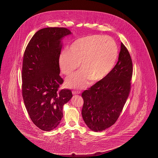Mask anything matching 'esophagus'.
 Returning <instances> with one entry per match:
<instances>
[{
    "label": "esophagus",
    "mask_w": 158,
    "mask_h": 158,
    "mask_svg": "<svg viewBox=\"0 0 158 158\" xmlns=\"http://www.w3.org/2000/svg\"><path fill=\"white\" fill-rule=\"evenodd\" d=\"M80 92L76 91H72V94H73V95H76V94H80Z\"/></svg>",
    "instance_id": "34e87169"
}]
</instances>
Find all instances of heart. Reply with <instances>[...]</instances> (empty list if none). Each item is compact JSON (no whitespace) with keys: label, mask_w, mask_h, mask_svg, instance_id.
<instances>
[{"label":"heart","mask_w":158,"mask_h":158,"mask_svg":"<svg viewBox=\"0 0 158 158\" xmlns=\"http://www.w3.org/2000/svg\"><path fill=\"white\" fill-rule=\"evenodd\" d=\"M118 56L117 44L111 37L95 34L74 40L69 50L64 49L59 59L61 72L71 75L80 66L82 69L68 78V87L82 89L89 80L95 82L106 77L114 67Z\"/></svg>","instance_id":"b5f03b06"}]
</instances>
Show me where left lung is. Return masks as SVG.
Wrapping results in <instances>:
<instances>
[{"instance_id":"1","label":"left lung","mask_w":158,"mask_h":158,"mask_svg":"<svg viewBox=\"0 0 158 158\" xmlns=\"http://www.w3.org/2000/svg\"><path fill=\"white\" fill-rule=\"evenodd\" d=\"M133 73L131 57L121 43L118 61L110 73L82 94V116L88 128L101 131L119 117L131 90Z\"/></svg>"}]
</instances>
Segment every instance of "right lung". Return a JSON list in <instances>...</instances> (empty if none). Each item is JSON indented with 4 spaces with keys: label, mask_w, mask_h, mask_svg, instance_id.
<instances>
[{
    "label": "right lung",
    "mask_w": 158,
    "mask_h": 158,
    "mask_svg": "<svg viewBox=\"0 0 158 158\" xmlns=\"http://www.w3.org/2000/svg\"><path fill=\"white\" fill-rule=\"evenodd\" d=\"M72 32L65 27H46L34 34L24 52L22 92L27 111L42 131L56 128L63 118V107L72 97L71 90H58L63 80L58 59L63 40Z\"/></svg>",
    "instance_id": "right-lung-1"
}]
</instances>
